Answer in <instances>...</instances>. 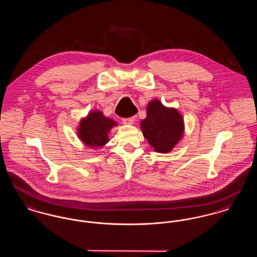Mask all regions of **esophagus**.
<instances>
[{"label":"esophagus","mask_w":257,"mask_h":257,"mask_svg":"<svg viewBox=\"0 0 257 257\" xmlns=\"http://www.w3.org/2000/svg\"><path fill=\"white\" fill-rule=\"evenodd\" d=\"M135 121V116L132 117H129V118H123L122 122L123 124H126V125H132Z\"/></svg>","instance_id":"34e87169"}]
</instances>
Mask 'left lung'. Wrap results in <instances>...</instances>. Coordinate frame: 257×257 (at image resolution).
<instances>
[{"instance_id":"left-lung-1","label":"left lung","mask_w":257,"mask_h":257,"mask_svg":"<svg viewBox=\"0 0 257 257\" xmlns=\"http://www.w3.org/2000/svg\"><path fill=\"white\" fill-rule=\"evenodd\" d=\"M141 130L151 148L169 153L183 137V116L177 109L166 107L156 98L147 104V117L141 121Z\"/></svg>"}]
</instances>
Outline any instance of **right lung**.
Returning a JSON list of instances; mask_svg holds the SVG:
<instances>
[{"label": "right lung", "mask_w": 257, "mask_h": 257, "mask_svg": "<svg viewBox=\"0 0 257 257\" xmlns=\"http://www.w3.org/2000/svg\"><path fill=\"white\" fill-rule=\"evenodd\" d=\"M117 122L99 110L89 111L85 117H82L77 127V136L79 140L90 148H101L109 143V133Z\"/></svg>", "instance_id": "obj_1"}]
</instances>
